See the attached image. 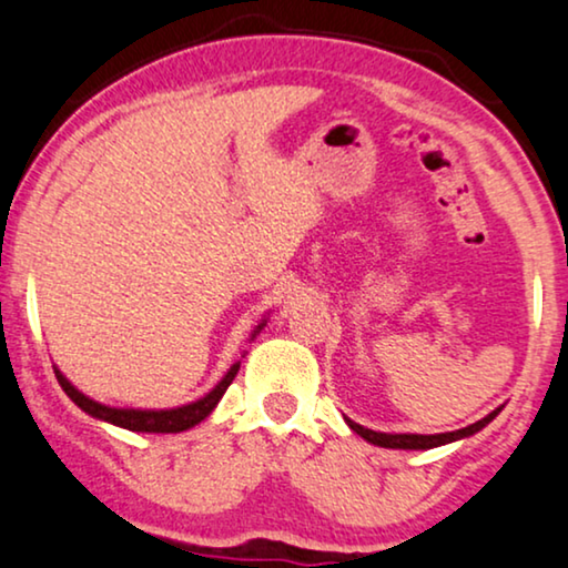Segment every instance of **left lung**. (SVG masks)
Returning a JSON list of instances; mask_svg holds the SVG:
<instances>
[{"label":"left lung","instance_id":"8db88e82","mask_svg":"<svg viewBox=\"0 0 568 568\" xmlns=\"http://www.w3.org/2000/svg\"><path fill=\"white\" fill-rule=\"evenodd\" d=\"M500 408H504V406H498V408H495V412L487 414L485 419L475 422V425L456 429V433H440V435H408V433L393 435V433H375V429H367V427L356 425V422H354V419H348V416H346V425H348L351 429H354L356 435H362L364 440H367V443H372V445H379V448L427 450V448H437V445H448V443H454V440H464V437H469V435L479 433V429L490 425V422L495 419V416L500 414Z\"/></svg>","mask_w":568,"mask_h":568}]
</instances>
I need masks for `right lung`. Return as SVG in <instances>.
<instances>
[{
	"instance_id": "1",
	"label": "right lung",
	"mask_w": 568,
	"mask_h": 568,
	"mask_svg": "<svg viewBox=\"0 0 568 568\" xmlns=\"http://www.w3.org/2000/svg\"><path fill=\"white\" fill-rule=\"evenodd\" d=\"M264 325H267V317H264L260 325L254 327V333H251V341H254V337L262 333ZM239 369H241V362H235L233 367L227 369V375L222 377L220 383L214 385L204 398L193 400V404L178 406V408H114V406H104V404H99V400L83 396V393L78 390V387L70 383V379L64 377L60 369H54V375H57V379H60L62 390L68 393L70 400H73L78 408H83L85 414L93 416V419L110 422V425H114V427L133 429V433H183V429L196 427L201 419H206V416L214 412V406L220 404L222 396H225L227 385L233 383L235 375H239Z\"/></svg>"
}]
</instances>
